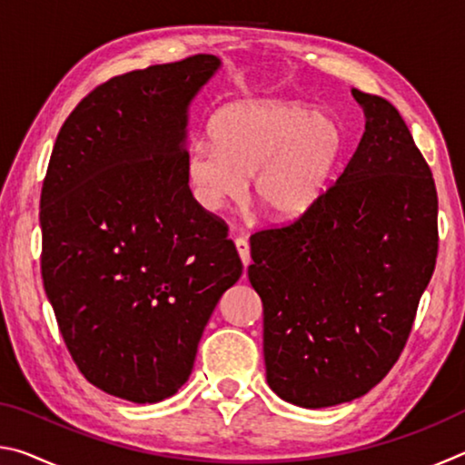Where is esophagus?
Returning a JSON list of instances; mask_svg holds the SVG:
<instances>
[{
  "label": "esophagus",
  "mask_w": 465,
  "mask_h": 465,
  "mask_svg": "<svg viewBox=\"0 0 465 465\" xmlns=\"http://www.w3.org/2000/svg\"><path fill=\"white\" fill-rule=\"evenodd\" d=\"M235 248H238V254L242 258L243 266L250 264V243L246 238H235Z\"/></svg>",
  "instance_id": "1"
}]
</instances>
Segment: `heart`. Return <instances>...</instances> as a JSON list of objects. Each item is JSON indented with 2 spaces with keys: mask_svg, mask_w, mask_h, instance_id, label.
<instances>
[{
  "mask_svg": "<svg viewBox=\"0 0 465 465\" xmlns=\"http://www.w3.org/2000/svg\"><path fill=\"white\" fill-rule=\"evenodd\" d=\"M211 141H194L186 176L204 211L252 194L274 219H295L316 204L342 155V127L332 114L291 100H256L223 108Z\"/></svg>",
  "mask_w": 465,
  "mask_h": 465,
  "instance_id": "b5f03b06",
  "label": "heart"
}]
</instances>
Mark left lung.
<instances>
[{
    "mask_svg": "<svg viewBox=\"0 0 465 465\" xmlns=\"http://www.w3.org/2000/svg\"><path fill=\"white\" fill-rule=\"evenodd\" d=\"M365 133L293 223L250 238L266 381L302 408L365 396L396 363L437 262V188L396 106L352 90Z\"/></svg>",
    "mask_w": 465,
    "mask_h": 465,
    "instance_id": "left-lung-1",
    "label": "left lung"
}]
</instances>
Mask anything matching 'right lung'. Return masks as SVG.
Wrapping results in <instances>:
<instances>
[{
    "label": "right lung",
    "mask_w": 465,
    "mask_h": 465,
    "mask_svg": "<svg viewBox=\"0 0 465 465\" xmlns=\"http://www.w3.org/2000/svg\"><path fill=\"white\" fill-rule=\"evenodd\" d=\"M219 67L193 54L98 85L63 123L43 183L41 271L63 341L85 380L135 404L183 388L242 277L186 176L188 106Z\"/></svg>",
    "instance_id": "right-lung-1"
}]
</instances>
